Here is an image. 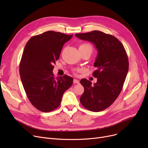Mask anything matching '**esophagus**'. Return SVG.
Wrapping results in <instances>:
<instances>
[{"label":"esophagus","instance_id":"1","mask_svg":"<svg viewBox=\"0 0 148 148\" xmlns=\"http://www.w3.org/2000/svg\"><path fill=\"white\" fill-rule=\"evenodd\" d=\"M73 82H74V83H75V84H79V81L78 80H77V79H74Z\"/></svg>","mask_w":148,"mask_h":148}]
</instances>
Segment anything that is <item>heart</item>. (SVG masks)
<instances>
[{
	"instance_id": "b5f03b06",
	"label": "heart",
	"mask_w": 148,
	"mask_h": 148,
	"mask_svg": "<svg viewBox=\"0 0 148 148\" xmlns=\"http://www.w3.org/2000/svg\"><path fill=\"white\" fill-rule=\"evenodd\" d=\"M93 47L91 44L89 43H83L79 45V50L80 51H92ZM75 71H79V69H75Z\"/></svg>"
}]
</instances>
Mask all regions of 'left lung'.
I'll use <instances>...</instances> for the list:
<instances>
[{"label":"left lung","instance_id":"1","mask_svg":"<svg viewBox=\"0 0 148 148\" xmlns=\"http://www.w3.org/2000/svg\"><path fill=\"white\" fill-rule=\"evenodd\" d=\"M75 35L94 43L98 50L94 63L97 69L92 74L97 82L92 84L86 79L80 80L84 89L80 103L90 111H102L114 103L122 90L129 68L127 52L117 38L101 31Z\"/></svg>","mask_w":148,"mask_h":148}]
</instances>
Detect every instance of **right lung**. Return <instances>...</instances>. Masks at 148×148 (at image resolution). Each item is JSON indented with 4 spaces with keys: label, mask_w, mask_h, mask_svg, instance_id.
Returning a JSON list of instances; mask_svg holds the SVG:
<instances>
[{
    "label": "right lung",
    "mask_w": 148,
    "mask_h": 148,
    "mask_svg": "<svg viewBox=\"0 0 148 148\" xmlns=\"http://www.w3.org/2000/svg\"><path fill=\"white\" fill-rule=\"evenodd\" d=\"M72 36L50 30L32 36L26 44L19 66L20 78L30 102L40 111L55 110L73 84L72 77L55 78L53 73L62 47Z\"/></svg>",
    "instance_id": "right-lung-1"
}]
</instances>
